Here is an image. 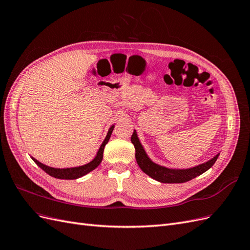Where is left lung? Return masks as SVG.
<instances>
[{"label": "left lung", "instance_id": "left-lung-1", "mask_svg": "<svg viewBox=\"0 0 250 250\" xmlns=\"http://www.w3.org/2000/svg\"><path fill=\"white\" fill-rule=\"evenodd\" d=\"M131 143L133 144L135 149V158L139 167L144 173H146L148 176L153 178L163 184H183L186 181L191 180L195 177L201 175L202 173L208 171L211 166L215 164L219 153L214 156L211 160L201 165L195 166L193 168L188 169H171L164 167V166L157 165L152 162L147 155L145 149L142 146V144L138 138L137 131L133 130L131 135Z\"/></svg>", "mask_w": 250, "mask_h": 250}]
</instances>
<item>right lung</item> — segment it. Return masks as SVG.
Instances as JSON below:
<instances>
[{
    "label": "right lung",
    "instance_id": "1",
    "mask_svg": "<svg viewBox=\"0 0 250 250\" xmlns=\"http://www.w3.org/2000/svg\"><path fill=\"white\" fill-rule=\"evenodd\" d=\"M113 128H115V125H111L110 128L108 129L106 138H105V140L102 143V145L100 146L99 150H98L97 155L95 156L94 160L92 162L85 164V165L79 166V167L62 168V169H60V168H52V167H49V166H46V165L42 164L41 162L35 160V158L32 157V156H31V158L34 161V163L37 166H39L40 168H42L44 172L48 173L49 175L52 176V177H55V178H58V179H77V178H80L82 176L86 175V174L89 173L90 171H93L94 169H96L98 166L101 164L102 158H103L104 147H105V145H106V144L109 141V138H110V135L112 133Z\"/></svg>",
    "mask_w": 250,
    "mask_h": 250
}]
</instances>
